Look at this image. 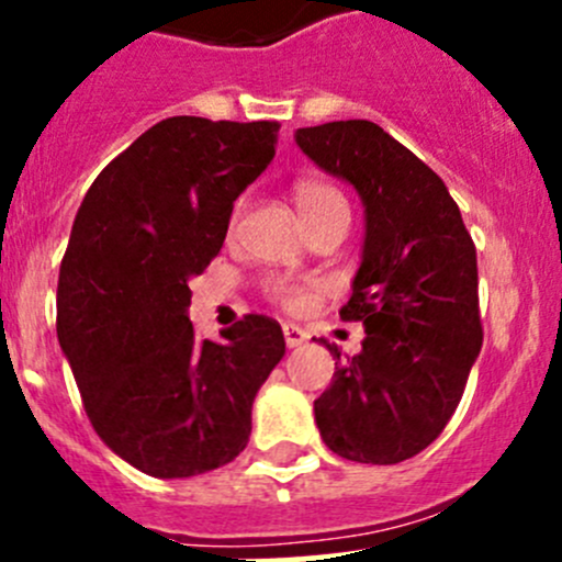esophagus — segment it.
<instances>
[{
	"label": "esophagus",
	"instance_id": "1",
	"mask_svg": "<svg viewBox=\"0 0 562 562\" xmlns=\"http://www.w3.org/2000/svg\"><path fill=\"white\" fill-rule=\"evenodd\" d=\"M282 334H285L288 348H299V345H304V339H307V331H304L302 326H296V323H285V326H282Z\"/></svg>",
	"mask_w": 562,
	"mask_h": 562
}]
</instances>
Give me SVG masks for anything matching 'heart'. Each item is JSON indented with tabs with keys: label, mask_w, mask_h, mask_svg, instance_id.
Returning a JSON list of instances; mask_svg holds the SVG:
<instances>
[{
	"label": "heart",
	"mask_w": 562,
	"mask_h": 562,
	"mask_svg": "<svg viewBox=\"0 0 562 562\" xmlns=\"http://www.w3.org/2000/svg\"><path fill=\"white\" fill-rule=\"evenodd\" d=\"M296 206H299V214H302V220L307 223V220L317 217V214H323L326 209L345 206V198L339 195V190H334L331 184H326V181L304 179L296 184ZM269 293L277 299V302H282L285 307H291V310L304 307L310 299L307 288L291 285V282H285V280L271 282Z\"/></svg>",
	"instance_id": "b5f03b06"
}]
</instances>
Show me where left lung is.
Wrapping results in <instances>:
<instances>
[{
    "mask_svg": "<svg viewBox=\"0 0 562 562\" xmlns=\"http://www.w3.org/2000/svg\"><path fill=\"white\" fill-rule=\"evenodd\" d=\"M293 138L364 206L361 263L339 310L364 326V339L334 367L315 424L334 454L396 464L443 432L479 359L473 239L443 179L375 122H326ZM326 348L339 361L337 348Z\"/></svg>",
    "mask_w": 562,
    "mask_h": 562,
    "instance_id": "1",
    "label": "left lung"
}]
</instances>
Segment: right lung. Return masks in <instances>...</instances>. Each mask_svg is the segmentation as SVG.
Instances as JSON below:
<instances>
[{"label":"right lung","instance_id":"right-lung-1","mask_svg":"<svg viewBox=\"0 0 562 562\" xmlns=\"http://www.w3.org/2000/svg\"><path fill=\"white\" fill-rule=\"evenodd\" d=\"M277 122L171 116L111 160L72 223L56 337L100 440L155 479L234 462L252 402L285 356L280 323L245 315L195 339L190 280L220 252L234 201L274 160Z\"/></svg>","mask_w":562,"mask_h":562}]
</instances>
